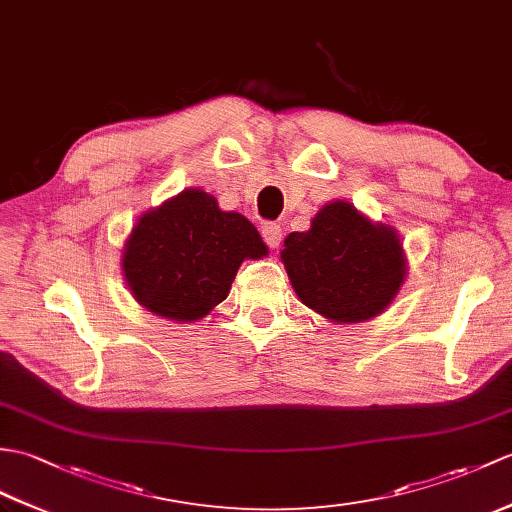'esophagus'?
Returning a JSON list of instances; mask_svg holds the SVG:
<instances>
[{
  "instance_id": "1",
  "label": "esophagus",
  "mask_w": 512,
  "mask_h": 512,
  "mask_svg": "<svg viewBox=\"0 0 512 512\" xmlns=\"http://www.w3.org/2000/svg\"><path fill=\"white\" fill-rule=\"evenodd\" d=\"M261 235H264V242L270 248H279V244L283 240V231L277 222H266L264 227H261Z\"/></svg>"
}]
</instances>
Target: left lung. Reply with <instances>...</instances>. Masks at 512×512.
I'll list each match as a JSON object with an SVG mask.
<instances>
[{"label":"left lung","instance_id":"obj_1","mask_svg":"<svg viewBox=\"0 0 512 512\" xmlns=\"http://www.w3.org/2000/svg\"><path fill=\"white\" fill-rule=\"evenodd\" d=\"M281 261L299 299L334 323L382 314L408 270L397 231L368 220L347 200L320 209L310 231L285 237Z\"/></svg>","mask_w":512,"mask_h":512}]
</instances>
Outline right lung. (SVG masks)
Listing matches in <instances>:
<instances>
[{
	"label": "right lung",
	"instance_id": "right-lung-1",
	"mask_svg": "<svg viewBox=\"0 0 512 512\" xmlns=\"http://www.w3.org/2000/svg\"><path fill=\"white\" fill-rule=\"evenodd\" d=\"M264 255V240L242 213L222 211L202 189H185L137 220L122 270L148 312L194 323L227 299L244 259Z\"/></svg>",
	"mask_w": 512,
	"mask_h": 512
}]
</instances>
